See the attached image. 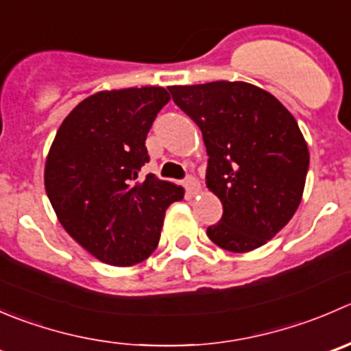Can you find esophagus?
Returning a JSON list of instances; mask_svg holds the SVG:
<instances>
[{"label": "esophagus", "mask_w": 351, "mask_h": 351, "mask_svg": "<svg viewBox=\"0 0 351 351\" xmlns=\"http://www.w3.org/2000/svg\"><path fill=\"white\" fill-rule=\"evenodd\" d=\"M183 185H185V190L190 193V195H195V193L200 192V182L195 178V176L189 175L185 178V182H183Z\"/></svg>", "instance_id": "1"}]
</instances>
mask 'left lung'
Segmentation results:
<instances>
[{"mask_svg":"<svg viewBox=\"0 0 351 351\" xmlns=\"http://www.w3.org/2000/svg\"><path fill=\"white\" fill-rule=\"evenodd\" d=\"M176 106L202 132L206 183L223 204L207 237L230 252H250L288 224L308 171V149L290 111L247 82L169 87Z\"/></svg>","mask_w":351,"mask_h":351,"instance_id":"obj_1","label":"left lung"}]
</instances>
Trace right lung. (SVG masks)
I'll return each mask as SVG.
<instances>
[{
	"instance_id": "obj_1",
	"label": "right lung",
	"mask_w": 351,
	"mask_h": 351,
	"mask_svg": "<svg viewBox=\"0 0 351 351\" xmlns=\"http://www.w3.org/2000/svg\"><path fill=\"white\" fill-rule=\"evenodd\" d=\"M162 87L103 90L82 101L58 128L44 169L49 202L77 243L111 266H134L158 247L165 210L183 189L154 175L145 138L168 104Z\"/></svg>"
}]
</instances>
